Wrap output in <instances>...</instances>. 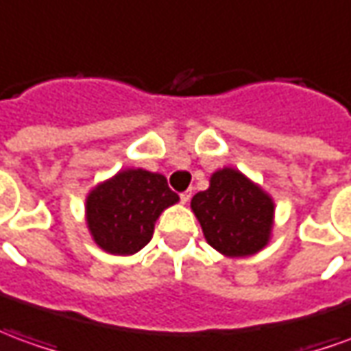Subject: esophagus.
I'll list each match as a JSON object with an SVG mask.
<instances>
[{"instance_id": "34e87169", "label": "esophagus", "mask_w": 351, "mask_h": 351, "mask_svg": "<svg viewBox=\"0 0 351 351\" xmlns=\"http://www.w3.org/2000/svg\"><path fill=\"white\" fill-rule=\"evenodd\" d=\"M190 199H192V190H186V192L180 193V201L182 203H188Z\"/></svg>"}]
</instances>
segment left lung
<instances>
[{"label":"left lung","instance_id":"obj_1","mask_svg":"<svg viewBox=\"0 0 351 351\" xmlns=\"http://www.w3.org/2000/svg\"><path fill=\"white\" fill-rule=\"evenodd\" d=\"M207 243L230 258L251 256L269 241L274 199L237 169L213 173L209 188L192 197Z\"/></svg>","mask_w":351,"mask_h":351}]
</instances>
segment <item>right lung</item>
Segmentation results:
<instances>
[{"instance_id": "right-lung-1", "label": "right lung", "mask_w": 351, "mask_h": 351, "mask_svg": "<svg viewBox=\"0 0 351 351\" xmlns=\"http://www.w3.org/2000/svg\"><path fill=\"white\" fill-rule=\"evenodd\" d=\"M176 201L178 195L163 175L125 169L89 192L87 226L102 251L134 254L152 239L159 215Z\"/></svg>"}]
</instances>
